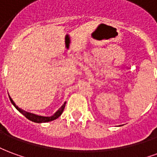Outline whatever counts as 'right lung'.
<instances>
[{
  "label": "right lung",
  "mask_w": 157,
  "mask_h": 157,
  "mask_svg": "<svg viewBox=\"0 0 157 157\" xmlns=\"http://www.w3.org/2000/svg\"><path fill=\"white\" fill-rule=\"evenodd\" d=\"M9 98H10V97H9ZM10 100H11V102H12V104L14 105V107L18 110L19 112L21 113H22V114L25 116L28 119H29V120H31V121L33 122H35V123H46V122L53 121V120H55L56 118H58L59 116L61 115V113H63V111H64V109H65V103H66V102H65V103L61 106V108L59 109L58 111L55 113L54 115L51 116V117H44V116L36 115V114H33V113H31L26 112V111L22 110V109H21L20 108H18L17 106L16 105L15 102H13V100H12L11 98H10Z\"/></svg>",
  "instance_id": "obj_1"
}]
</instances>
